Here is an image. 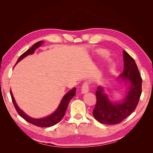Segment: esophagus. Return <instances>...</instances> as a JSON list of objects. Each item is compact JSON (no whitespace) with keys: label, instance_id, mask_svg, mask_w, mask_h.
I'll return each instance as SVG.
<instances>
[{"label":"esophagus","instance_id":"34e87169","mask_svg":"<svg viewBox=\"0 0 153 153\" xmlns=\"http://www.w3.org/2000/svg\"><path fill=\"white\" fill-rule=\"evenodd\" d=\"M89 83L88 82H85L82 87V92L83 94H85L89 91Z\"/></svg>","mask_w":153,"mask_h":153}]
</instances>
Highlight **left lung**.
Returning a JSON list of instances; mask_svg holds the SVG:
<instances>
[{"instance_id":"left-lung-1","label":"left lung","mask_w":153,"mask_h":153,"mask_svg":"<svg viewBox=\"0 0 153 153\" xmlns=\"http://www.w3.org/2000/svg\"><path fill=\"white\" fill-rule=\"evenodd\" d=\"M124 70L119 75L125 83H129L126 96L121 102H112L104 93L102 87L96 91V104L93 110L94 118L100 123L116 124L122 122L135 110L142 94V79L134 59L123 51Z\"/></svg>"}]
</instances>
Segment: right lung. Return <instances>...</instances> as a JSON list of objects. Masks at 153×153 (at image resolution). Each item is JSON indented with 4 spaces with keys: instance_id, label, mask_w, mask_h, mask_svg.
Masks as SVG:
<instances>
[{
    "instance_id": "1",
    "label": "right lung",
    "mask_w": 153,
    "mask_h": 153,
    "mask_svg": "<svg viewBox=\"0 0 153 153\" xmlns=\"http://www.w3.org/2000/svg\"><path fill=\"white\" fill-rule=\"evenodd\" d=\"M43 42V41H38V42H37L36 43H35L33 46H32L31 48L27 50L25 52H24L22 55H20V57H19V59H18L16 64L18 62L20 61L22 59H23L24 57L27 56L28 55H30V54L33 53L35 52L36 48L40 47ZM10 94L11 96V99H12L13 105H14V106H15V109L17 111L18 114H19L22 118H24L26 121L29 122L32 124H34L36 126L50 127V126H54L55 124H57L59 122L61 121V119L63 118L64 114H65V112L66 111V109H67V107H68L69 101H70V100L76 94V88L74 87L73 89H72L71 91H69L68 93H66L65 95L64 96L63 98L61 100V103H60L59 106H58V108L52 114H51L48 117H44L42 119H34V118L30 117L29 116H28V115H26L21 109H20V108L18 107V105H16V103L15 102V99H14V97H13V93L11 92V90H10Z\"/></svg>"
}]
</instances>
